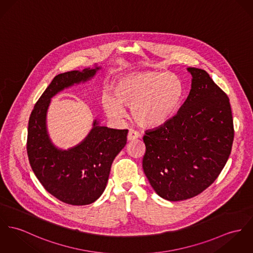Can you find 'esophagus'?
<instances>
[{"label":"esophagus","mask_w":253,"mask_h":253,"mask_svg":"<svg viewBox=\"0 0 253 253\" xmlns=\"http://www.w3.org/2000/svg\"><path fill=\"white\" fill-rule=\"evenodd\" d=\"M138 136H139V133L136 132L135 130H133V129H131L128 133L127 138H128V140H134V139H136Z\"/></svg>","instance_id":"1"}]
</instances>
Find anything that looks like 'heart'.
<instances>
[{
  "label": "heart",
  "instance_id": "obj_1",
  "mask_svg": "<svg viewBox=\"0 0 253 253\" xmlns=\"http://www.w3.org/2000/svg\"><path fill=\"white\" fill-rule=\"evenodd\" d=\"M181 79L171 73L141 71L118 79L113 95L104 94L103 108L107 116L120 119L131 108V117L142 127L159 126L172 117L184 97Z\"/></svg>",
  "mask_w": 253,
  "mask_h": 253
}]
</instances>
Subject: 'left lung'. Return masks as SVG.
<instances>
[{
    "label": "left lung",
    "mask_w": 253,
    "mask_h": 253,
    "mask_svg": "<svg viewBox=\"0 0 253 253\" xmlns=\"http://www.w3.org/2000/svg\"><path fill=\"white\" fill-rule=\"evenodd\" d=\"M188 71L192 88L177 115L143 136V171L158 195L169 201L192 198L211 186L233 144L229 98L205 70Z\"/></svg>",
    "instance_id": "8db88e82"
}]
</instances>
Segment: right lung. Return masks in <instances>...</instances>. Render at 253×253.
Returning <instances> with one entry per match:
<instances>
[{"label":"right lung","mask_w":253,"mask_h":253,"mask_svg":"<svg viewBox=\"0 0 253 253\" xmlns=\"http://www.w3.org/2000/svg\"><path fill=\"white\" fill-rule=\"evenodd\" d=\"M100 67L58 74L42 93L30 116L27 153L33 171L44 189L70 205H87L106 189L112 164L127 142L128 130L99 126L77 146L58 149L49 138L46 114L50 100L60 90L92 78Z\"/></svg>","instance_id":"add662e5"}]
</instances>
